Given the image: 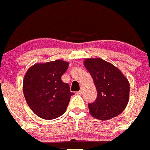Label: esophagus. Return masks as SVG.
<instances>
[{"label": "esophagus", "instance_id": "obj_1", "mask_svg": "<svg viewBox=\"0 0 150 150\" xmlns=\"http://www.w3.org/2000/svg\"><path fill=\"white\" fill-rule=\"evenodd\" d=\"M82 92H83V86H81V89H80L79 91H78V92H77V94H81Z\"/></svg>", "mask_w": 150, "mask_h": 150}]
</instances>
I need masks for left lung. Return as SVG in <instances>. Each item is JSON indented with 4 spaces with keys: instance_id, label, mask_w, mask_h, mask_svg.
Here are the masks:
<instances>
[{
    "instance_id": "left-lung-1",
    "label": "left lung",
    "mask_w": 150,
    "mask_h": 150,
    "mask_svg": "<svg viewBox=\"0 0 150 150\" xmlns=\"http://www.w3.org/2000/svg\"><path fill=\"white\" fill-rule=\"evenodd\" d=\"M96 86L97 98L88 104L89 113L97 120H109L122 113L129 98V82L122 72L111 63L99 58L83 62Z\"/></svg>"
}]
</instances>
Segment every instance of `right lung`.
<instances>
[{"mask_svg":"<svg viewBox=\"0 0 150 150\" xmlns=\"http://www.w3.org/2000/svg\"><path fill=\"white\" fill-rule=\"evenodd\" d=\"M68 67L69 62L59 59L37 63L26 71L23 81L24 97L38 117L54 120L66 112L74 94L68 83L62 80Z\"/></svg>","mask_w":150,"mask_h":150,"instance_id":"1","label":"right lung"}]
</instances>
